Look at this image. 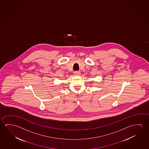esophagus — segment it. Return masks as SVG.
<instances>
[{
    "instance_id": "34e87169",
    "label": "esophagus",
    "mask_w": 149,
    "mask_h": 149,
    "mask_svg": "<svg viewBox=\"0 0 149 149\" xmlns=\"http://www.w3.org/2000/svg\"><path fill=\"white\" fill-rule=\"evenodd\" d=\"M81 74L80 72L79 71H76L74 72V75L76 76H79Z\"/></svg>"
}]
</instances>
